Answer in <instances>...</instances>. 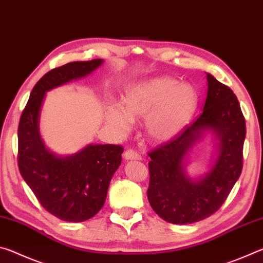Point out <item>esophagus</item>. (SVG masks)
<instances>
[{"instance_id": "34e87169", "label": "esophagus", "mask_w": 263, "mask_h": 263, "mask_svg": "<svg viewBox=\"0 0 263 263\" xmlns=\"http://www.w3.org/2000/svg\"><path fill=\"white\" fill-rule=\"evenodd\" d=\"M124 158H125V160H140L141 159L140 154L131 148L125 151V153H124Z\"/></svg>"}]
</instances>
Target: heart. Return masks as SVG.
Wrapping results in <instances>:
<instances>
[{"label":"heart","instance_id":"heart-1","mask_svg":"<svg viewBox=\"0 0 263 263\" xmlns=\"http://www.w3.org/2000/svg\"><path fill=\"white\" fill-rule=\"evenodd\" d=\"M197 105V92L190 84L171 78H157L128 87L123 108L110 105L106 119L125 133L133 119L145 117L146 136L152 141L171 139L179 133Z\"/></svg>","mask_w":263,"mask_h":263}]
</instances>
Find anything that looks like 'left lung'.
<instances>
[{
  "mask_svg": "<svg viewBox=\"0 0 263 263\" xmlns=\"http://www.w3.org/2000/svg\"><path fill=\"white\" fill-rule=\"evenodd\" d=\"M203 111L171 141L148 155V202L158 216L172 224H191L210 217L226 201L242 171L246 123L237 96L206 73ZM211 130L218 139V157L205 176L193 180L184 171L191 147Z\"/></svg>",
  "mask_w": 263,
  "mask_h": 263,
  "instance_id": "obj_1",
  "label": "left lung"
}]
</instances>
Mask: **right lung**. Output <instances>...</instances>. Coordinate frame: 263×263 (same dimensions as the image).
<instances>
[{"label": "right lung", "instance_id": "obj_1", "mask_svg": "<svg viewBox=\"0 0 263 263\" xmlns=\"http://www.w3.org/2000/svg\"><path fill=\"white\" fill-rule=\"evenodd\" d=\"M102 64V59L74 61L50 70L35 83L21 116V175L43 208L65 221H84L101 210L124 149L121 145L89 144L78 153L60 157L45 147L39 116L47 91L87 77Z\"/></svg>", "mask_w": 263, "mask_h": 263}]
</instances>
